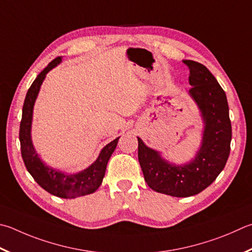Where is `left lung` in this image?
<instances>
[{"mask_svg":"<svg viewBox=\"0 0 252 252\" xmlns=\"http://www.w3.org/2000/svg\"><path fill=\"white\" fill-rule=\"evenodd\" d=\"M184 63L189 69V94L205 122L203 143L195 158L186 165H173L138 138V158L145 182L158 193L175 197H189L207 189L225 167L231 142L225 91L202 63L194 61Z\"/></svg>","mask_w":252,"mask_h":252,"instance_id":"1","label":"left lung"}]
</instances>
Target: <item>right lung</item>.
Instances as JSON below:
<instances>
[{"instance_id": "1", "label": "right lung", "mask_w": 252, "mask_h": 252, "mask_svg": "<svg viewBox=\"0 0 252 252\" xmlns=\"http://www.w3.org/2000/svg\"><path fill=\"white\" fill-rule=\"evenodd\" d=\"M61 62L62 57L53 59L47 67L36 77V79L27 91L24 104H23L22 120L20 125L21 153L27 171L30 172L36 183L42 189L54 196H57V197L75 198L79 197V196L93 194L94 191L99 189L104 177V173H106L109 158H110L114 149L117 148L119 138L104 146L100 152L97 161L91 164L88 168L80 173L72 174V175H68V174L54 170L40 161L31 140L33 108L40 85L46 77V74Z\"/></svg>"}]
</instances>
